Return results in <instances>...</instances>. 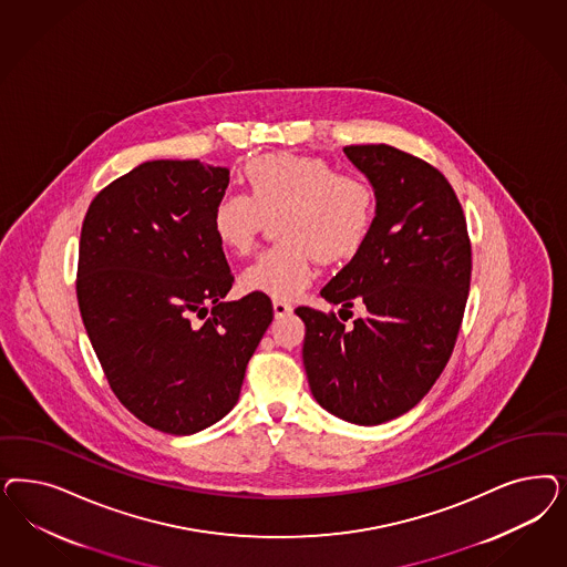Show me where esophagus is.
Segmentation results:
<instances>
[{
	"mask_svg": "<svg viewBox=\"0 0 567 567\" xmlns=\"http://www.w3.org/2000/svg\"><path fill=\"white\" fill-rule=\"evenodd\" d=\"M274 312L275 317L290 315V312H292V305H290V302H284V300H274Z\"/></svg>",
	"mask_w": 567,
	"mask_h": 567,
	"instance_id": "obj_1",
	"label": "esophagus"
}]
</instances>
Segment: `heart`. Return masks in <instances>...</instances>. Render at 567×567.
<instances>
[{
    "label": "heart",
    "mask_w": 567,
    "mask_h": 567,
    "mask_svg": "<svg viewBox=\"0 0 567 567\" xmlns=\"http://www.w3.org/2000/svg\"><path fill=\"white\" fill-rule=\"evenodd\" d=\"M248 194H227L213 208L223 248L248 255L267 220L281 239L256 256L239 277L246 292L288 300L312 281L315 258L344 262L361 252L375 223L378 196L357 171L290 152L260 154L244 166Z\"/></svg>",
    "instance_id": "obj_1"
}]
</instances>
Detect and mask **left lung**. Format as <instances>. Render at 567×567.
<instances>
[{"label": "left lung", "instance_id": "obj_1", "mask_svg": "<svg viewBox=\"0 0 567 567\" xmlns=\"http://www.w3.org/2000/svg\"><path fill=\"white\" fill-rule=\"evenodd\" d=\"M378 196L375 223L321 296L342 312L298 307L312 396L340 420L378 425L430 392L449 363L472 281V241L455 189L436 166L385 144L347 146ZM352 317V312H350Z\"/></svg>", "mask_w": 567, "mask_h": 567}]
</instances>
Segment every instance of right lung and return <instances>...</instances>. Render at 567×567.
Listing matches in <instances>:
<instances>
[{
    "label": "right lung",
    "instance_id": "add662e5",
    "mask_svg": "<svg viewBox=\"0 0 567 567\" xmlns=\"http://www.w3.org/2000/svg\"><path fill=\"white\" fill-rule=\"evenodd\" d=\"M227 185L225 166L150 161L106 185L81 227L83 326L116 399L165 434H196L234 409L274 321L265 293L220 300L234 275L210 219Z\"/></svg>",
    "mask_w": 567,
    "mask_h": 567
}]
</instances>
